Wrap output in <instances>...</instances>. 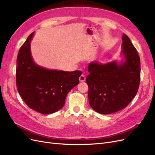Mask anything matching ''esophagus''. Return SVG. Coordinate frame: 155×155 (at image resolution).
Returning a JSON list of instances; mask_svg holds the SVG:
<instances>
[{"label": "esophagus", "mask_w": 155, "mask_h": 155, "mask_svg": "<svg viewBox=\"0 0 155 155\" xmlns=\"http://www.w3.org/2000/svg\"><path fill=\"white\" fill-rule=\"evenodd\" d=\"M85 79H86V78H85V76H84L83 74L81 75L80 77L79 78V81H81V82H83V81H85Z\"/></svg>", "instance_id": "34e87169"}]
</instances>
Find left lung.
I'll return each mask as SVG.
<instances>
[{
  "mask_svg": "<svg viewBox=\"0 0 155 155\" xmlns=\"http://www.w3.org/2000/svg\"><path fill=\"white\" fill-rule=\"evenodd\" d=\"M121 54L124 61L105 64L89 63L86 81L88 101L96 112L114 113L124 109L138 92L140 81V59L129 37L123 34Z\"/></svg>",
  "mask_w": 155,
  "mask_h": 155,
  "instance_id": "1",
  "label": "left lung"
}]
</instances>
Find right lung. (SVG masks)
I'll return each mask as SVG.
<instances>
[{
  "label": "right lung",
  "mask_w": 155,
  "mask_h": 155,
  "mask_svg": "<svg viewBox=\"0 0 155 155\" xmlns=\"http://www.w3.org/2000/svg\"><path fill=\"white\" fill-rule=\"evenodd\" d=\"M34 34L33 32L28 36L17 55V91L30 109L41 114H51L64 106L67 94L78 85L82 72L48 70L36 64L30 51Z\"/></svg>",
  "instance_id": "add662e5"
}]
</instances>
